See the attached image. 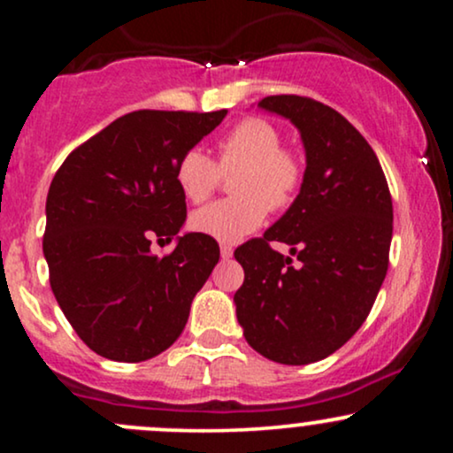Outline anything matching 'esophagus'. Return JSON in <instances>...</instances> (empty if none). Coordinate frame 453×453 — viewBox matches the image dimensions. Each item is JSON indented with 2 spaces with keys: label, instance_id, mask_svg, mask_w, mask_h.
Instances as JSON below:
<instances>
[{
  "label": "esophagus",
  "instance_id": "1",
  "mask_svg": "<svg viewBox=\"0 0 453 453\" xmlns=\"http://www.w3.org/2000/svg\"><path fill=\"white\" fill-rule=\"evenodd\" d=\"M232 256H234V249L230 247V244H221V257L230 259Z\"/></svg>",
  "mask_w": 453,
  "mask_h": 453
}]
</instances>
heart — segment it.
<instances>
[{
    "label": "heart",
    "instance_id": "heart-1",
    "mask_svg": "<svg viewBox=\"0 0 453 453\" xmlns=\"http://www.w3.org/2000/svg\"><path fill=\"white\" fill-rule=\"evenodd\" d=\"M234 200H217L191 215V227L219 242H238L262 226L270 209H285L303 183V165L280 149V134L264 119L238 123L219 142V165L202 149H189L176 165V183L187 200L202 202L221 173H238Z\"/></svg>",
    "mask_w": 453,
    "mask_h": 453
}]
</instances>
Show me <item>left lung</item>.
<instances>
[{"label": "left lung", "mask_w": 453, "mask_h": 453, "mask_svg": "<svg viewBox=\"0 0 453 453\" xmlns=\"http://www.w3.org/2000/svg\"><path fill=\"white\" fill-rule=\"evenodd\" d=\"M257 108L298 129L306 168L283 217L234 251L244 270L234 304L253 349L303 366L345 345L371 313L388 273L392 197L375 150L334 108L300 96L264 97ZM270 240L289 243L301 264Z\"/></svg>", "instance_id": "1"}]
</instances>
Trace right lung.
<instances>
[{"mask_svg":"<svg viewBox=\"0 0 453 453\" xmlns=\"http://www.w3.org/2000/svg\"><path fill=\"white\" fill-rule=\"evenodd\" d=\"M217 112L136 111L70 153L46 196L50 288L97 356L144 362L179 339L191 300L219 262V244L187 219L176 165L226 119ZM153 237L174 240L165 258Z\"/></svg>","mask_w":453,"mask_h":453,"instance_id":"1","label":"right lung"}]
</instances>
